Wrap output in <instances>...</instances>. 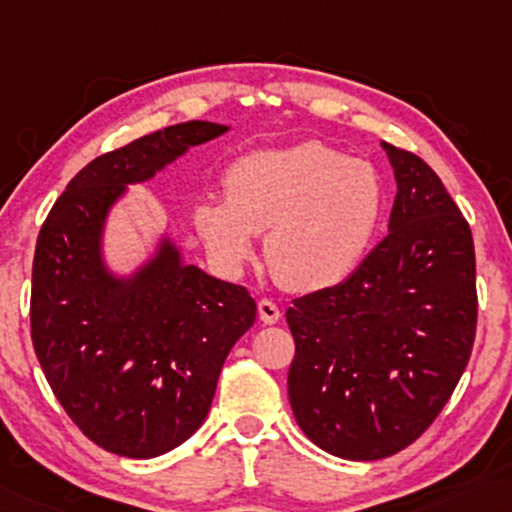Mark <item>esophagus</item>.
Wrapping results in <instances>:
<instances>
[{"label":"esophagus","instance_id":"1","mask_svg":"<svg viewBox=\"0 0 512 512\" xmlns=\"http://www.w3.org/2000/svg\"><path fill=\"white\" fill-rule=\"evenodd\" d=\"M257 313H259V320H262L264 325H276L278 318H280V308H278V304H273L271 299L259 301Z\"/></svg>","mask_w":512,"mask_h":512}]
</instances>
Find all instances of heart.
<instances>
[{
    "instance_id": "heart-1",
    "label": "heart",
    "mask_w": 512,
    "mask_h": 512,
    "mask_svg": "<svg viewBox=\"0 0 512 512\" xmlns=\"http://www.w3.org/2000/svg\"><path fill=\"white\" fill-rule=\"evenodd\" d=\"M225 194L201 199L194 229L234 271L255 255V234L273 276L301 292L334 287L362 264L387 206L380 171L320 141L257 150L225 174Z\"/></svg>"
}]
</instances>
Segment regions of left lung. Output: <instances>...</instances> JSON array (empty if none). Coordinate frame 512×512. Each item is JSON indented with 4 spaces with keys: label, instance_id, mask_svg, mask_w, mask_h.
Segmentation results:
<instances>
[{
    "label": "left lung",
    "instance_id": "obj_1",
    "mask_svg": "<svg viewBox=\"0 0 512 512\" xmlns=\"http://www.w3.org/2000/svg\"><path fill=\"white\" fill-rule=\"evenodd\" d=\"M397 181L390 234L343 283L294 299L287 392L329 455L373 462L408 448L469 364L478 297L469 222L441 178L380 143Z\"/></svg>",
    "mask_w": 512,
    "mask_h": 512
}]
</instances>
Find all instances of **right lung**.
I'll return each instance as SVG.
<instances>
[{
  "label": "right lung",
  "instance_id": "1",
  "mask_svg": "<svg viewBox=\"0 0 512 512\" xmlns=\"http://www.w3.org/2000/svg\"><path fill=\"white\" fill-rule=\"evenodd\" d=\"M227 125L178 122L92 160L43 222L32 266V343L57 401L90 441L160 457L204 424L222 364L253 327L246 287L187 264L162 232L132 271L106 259V225L148 183Z\"/></svg>",
  "mask_w": 512,
  "mask_h": 512
}]
</instances>
